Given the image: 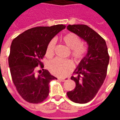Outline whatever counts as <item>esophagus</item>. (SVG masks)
Instances as JSON below:
<instances>
[{
	"instance_id": "obj_1",
	"label": "esophagus",
	"mask_w": 120,
	"mask_h": 120,
	"mask_svg": "<svg viewBox=\"0 0 120 120\" xmlns=\"http://www.w3.org/2000/svg\"><path fill=\"white\" fill-rule=\"evenodd\" d=\"M69 78H58V80L61 82H65V81H67L68 80Z\"/></svg>"
}]
</instances>
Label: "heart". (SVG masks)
Returning a JSON list of instances; mask_svg holds the SVG:
<instances>
[{
    "label": "heart",
    "instance_id": "b5f03b06",
    "mask_svg": "<svg viewBox=\"0 0 120 120\" xmlns=\"http://www.w3.org/2000/svg\"><path fill=\"white\" fill-rule=\"evenodd\" d=\"M63 41L68 47L71 49V55L76 60H81L86 56L87 49L82 44L81 38L73 33H69L63 37ZM56 40L52 39L47 45L46 48V56H52L54 54ZM47 68L52 75L59 77L68 76L74 69V64L70 60H62L55 58L47 64Z\"/></svg>",
    "mask_w": 120,
    "mask_h": 120
}]
</instances>
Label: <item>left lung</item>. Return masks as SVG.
<instances>
[{"label": "left lung", "mask_w": 120, "mask_h": 120, "mask_svg": "<svg viewBox=\"0 0 120 120\" xmlns=\"http://www.w3.org/2000/svg\"><path fill=\"white\" fill-rule=\"evenodd\" d=\"M67 28L88 44L87 54L74 72L76 76L71 78L75 82V88L67 93L73 102L86 103L94 98L105 79L109 62L107 46L105 40L87 25H69Z\"/></svg>", "instance_id": "1"}]
</instances>
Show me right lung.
Instances as JSON below:
<instances>
[{
  "label": "right lung",
  "mask_w": 120,
  "mask_h": 120,
  "mask_svg": "<svg viewBox=\"0 0 120 120\" xmlns=\"http://www.w3.org/2000/svg\"><path fill=\"white\" fill-rule=\"evenodd\" d=\"M65 26H40L27 30L13 39L8 62L10 73L18 93L24 100L41 103L49 95V83L57 78L44 69L42 60L49 42ZM42 71L36 73L38 65Z\"/></svg>",
  "instance_id": "right-lung-1"
}]
</instances>
